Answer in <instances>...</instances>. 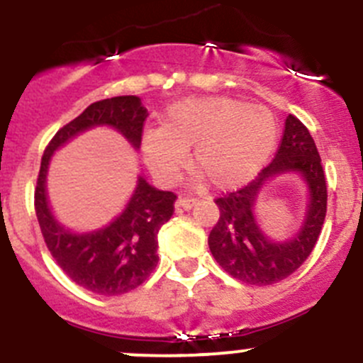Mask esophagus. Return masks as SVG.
I'll list each match as a JSON object with an SVG mask.
<instances>
[{"label": "esophagus", "instance_id": "esophagus-1", "mask_svg": "<svg viewBox=\"0 0 363 363\" xmlns=\"http://www.w3.org/2000/svg\"><path fill=\"white\" fill-rule=\"evenodd\" d=\"M196 203H199V200L196 199H179L177 202H175L177 207H182V208H191L195 207Z\"/></svg>", "mask_w": 363, "mask_h": 363}]
</instances>
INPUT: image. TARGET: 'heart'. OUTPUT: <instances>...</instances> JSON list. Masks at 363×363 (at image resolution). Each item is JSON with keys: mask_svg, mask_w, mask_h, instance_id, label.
<instances>
[{"mask_svg": "<svg viewBox=\"0 0 363 363\" xmlns=\"http://www.w3.org/2000/svg\"><path fill=\"white\" fill-rule=\"evenodd\" d=\"M279 138L274 113L228 96L186 98L167 108L163 126L142 133L145 164L160 181H172L188 163L218 188L246 184L263 168Z\"/></svg>", "mask_w": 363, "mask_h": 363, "instance_id": "1", "label": "heart"}]
</instances>
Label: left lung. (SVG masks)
Returning a JSON list of instances; mask_svg holds the SVG:
<instances>
[{
	"mask_svg": "<svg viewBox=\"0 0 363 363\" xmlns=\"http://www.w3.org/2000/svg\"><path fill=\"white\" fill-rule=\"evenodd\" d=\"M283 174H296L306 186V212L301 228L288 240L262 230L255 205L262 189ZM219 219L208 235L216 262L235 279L256 286L279 283L307 259L327 214V181L309 130L288 116L276 158L242 189L216 200Z\"/></svg>",
	"mask_w": 363,
	"mask_h": 363,
	"instance_id": "8db88e82",
	"label": "left lung"
}]
</instances>
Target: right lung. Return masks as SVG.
Wrapping results in <instances>:
<instances>
[{"mask_svg": "<svg viewBox=\"0 0 363 363\" xmlns=\"http://www.w3.org/2000/svg\"><path fill=\"white\" fill-rule=\"evenodd\" d=\"M147 108L138 96H116L91 104L61 128L47 145L35 189L40 230L50 255L73 283L93 294L113 296L140 286L158 265V232L174 214L175 195L161 191L138 175L137 186L119 216L91 232H75L52 212L47 175L54 152L79 135L107 126L138 151Z\"/></svg>", "mask_w": 363, "mask_h": 363, "instance_id": "1", "label": "right lung"}]
</instances>
